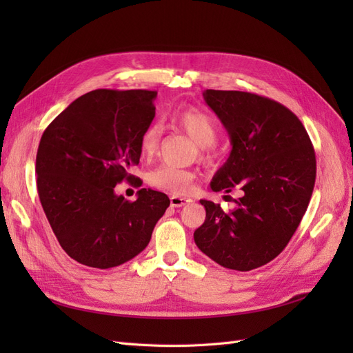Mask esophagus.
Listing matches in <instances>:
<instances>
[{
	"instance_id": "esophagus-1",
	"label": "esophagus",
	"mask_w": 353,
	"mask_h": 353,
	"mask_svg": "<svg viewBox=\"0 0 353 353\" xmlns=\"http://www.w3.org/2000/svg\"><path fill=\"white\" fill-rule=\"evenodd\" d=\"M191 200L187 197H181V196H172L170 197V206L172 208H183L185 205H188Z\"/></svg>"
}]
</instances>
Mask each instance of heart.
Here are the masks:
<instances>
[{
	"label": "heart",
	"mask_w": 353,
	"mask_h": 353,
	"mask_svg": "<svg viewBox=\"0 0 353 353\" xmlns=\"http://www.w3.org/2000/svg\"><path fill=\"white\" fill-rule=\"evenodd\" d=\"M174 123L185 131L193 140L209 153V145L215 141L216 125L212 117L199 109H184L175 113ZM162 128L159 123L148 125L140 137V150L144 156H152L159 147ZM193 170L172 165H160L150 174V184L175 194H187L194 184Z\"/></svg>",
	"instance_id": "b5f03b06"
}]
</instances>
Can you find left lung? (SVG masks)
Instances as JSON below:
<instances>
[{"instance_id":"8db88e82","label":"left lung","mask_w":353,"mask_h":353,"mask_svg":"<svg viewBox=\"0 0 353 353\" xmlns=\"http://www.w3.org/2000/svg\"><path fill=\"white\" fill-rule=\"evenodd\" d=\"M203 95L232 144L210 187L243 194L228 213L200 200L206 219L194 241L223 268L250 271L275 259L301 223L315 185V150L299 117L279 101L244 91Z\"/></svg>"}]
</instances>
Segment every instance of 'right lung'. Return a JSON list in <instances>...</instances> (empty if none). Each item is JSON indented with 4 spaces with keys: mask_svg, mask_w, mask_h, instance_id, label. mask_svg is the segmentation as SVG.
Returning a JSON list of instances; mask_svg holds the SVG:
<instances>
[{
    "mask_svg": "<svg viewBox=\"0 0 353 353\" xmlns=\"http://www.w3.org/2000/svg\"><path fill=\"white\" fill-rule=\"evenodd\" d=\"M156 91L95 90L69 104L41 137L37 188L52 232L72 259L108 270L143 252L169 197L141 188L114 193L140 163V137L156 114Z\"/></svg>",
    "mask_w": 353,
    "mask_h": 353,
    "instance_id": "right-lung-1",
    "label": "right lung"
}]
</instances>
